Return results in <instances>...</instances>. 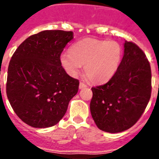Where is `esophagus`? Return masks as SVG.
Masks as SVG:
<instances>
[{"mask_svg":"<svg viewBox=\"0 0 159 159\" xmlns=\"http://www.w3.org/2000/svg\"><path fill=\"white\" fill-rule=\"evenodd\" d=\"M87 87V86H86V84H84L83 82H80L79 84V89H83V88H86Z\"/></svg>","mask_w":159,"mask_h":159,"instance_id":"esophagus-1","label":"esophagus"}]
</instances>
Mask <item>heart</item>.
<instances>
[{"label": "heart", "mask_w": 159, "mask_h": 159, "mask_svg": "<svg viewBox=\"0 0 159 159\" xmlns=\"http://www.w3.org/2000/svg\"><path fill=\"white\" fill-rule=\"evenodd\" d=\"M123 56L122 46L116 41L87 38L77 41L70 52L60 54V63L70 77H77L84 65L87 78L96 84L109 82L118 71Z\"/></svg>", "instance_id": "obj_1"}]
</instances>
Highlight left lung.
Instances as JSON below:
<instances>
[{"label": "left lung", "mask_w": 159, "mask_h": 159, "mask_svg": "<svg viewBox=\"0 0 159 159\" xmlns=\"http://www.w3.org/2000/svg\"><path fill=\"white\" fill-rule=\"evenodd\" d=\"M118 71L107 83L92 87L91 114L100 129L120 133L140 118L151 97L150 64L132 42L124 43Z\"/></svg>", "instance_id": "1"}]
</instances>
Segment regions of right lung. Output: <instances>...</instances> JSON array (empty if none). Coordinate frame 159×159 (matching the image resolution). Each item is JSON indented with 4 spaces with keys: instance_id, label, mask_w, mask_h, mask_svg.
<instances>
[{
    "instance_id": "obj_1",
    "label": "right lung",
    "mask_w": 159,
    "mask_h": 159,
    "mask_svg": "<svg viewBox=\"0 0 159 159\" xmlns=\"http://www.w3.org/2000/svg\"><path fill=\"white\" fill-rule=\"evenodd\" d=\"M72 39V31H41L26 39L11 57L6 95L14 111L29 125H55L77 93L79 81L67 74L59 60Z\"/></svg>"
}]
</instances>
